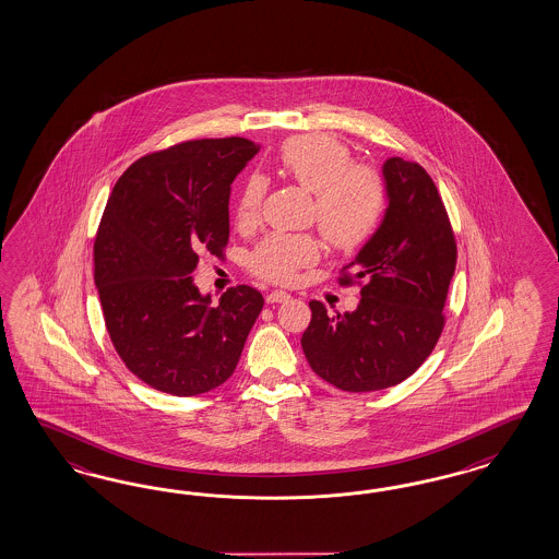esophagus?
<instances>
[{
  "label": "esophagus",
  "mask_w": 559,
  "mask_h": 559,
  "mask_svg": "<svg viewBox=\"0 0 559 559\" xmlns=\"http://www.w3.org/2000/svg\"><path fill=\"white\" fill-rule=\"evenodd\" d=\"M288 299H290V295L285 290H272L266 295V304L269 305L287 304Z\"/></svg>",
  "instance_id": "1"
}]
</instances>
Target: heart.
Masks as SVG:
<instances>
[{
    "label": "heart",
    "mask_w": 559,
    "mask_h": 559,
    "mask_svg": "<svg viewBox=\"0 0 559 559\" xmlns=\"http://www.w3.org/2000/svg\"><path fill=\"white\" fill-rule=\"evenodd\" d=\"M276 169L313 194L316 223L332 248L350 252L379 229L388 209L385 180L377 169L353 164V153L336 136H290L278 150ZM264 194V178L250 176L237 201L241 225L258 221ZM318 255V243L311 237L274 234L258 243L250 255V269L272 283H288Z\"/></svg>",
    "instance_id": "heart-1"
}]
</instances>
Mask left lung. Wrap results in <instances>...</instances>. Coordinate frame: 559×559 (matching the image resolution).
<instances>
[{
    "mask_svg": "<svg viewBox=\"0 0 559 559\" xmlns=\"http://www.w3.org/2000/svg\"><path fill=\"white\" fill-rule=\"evenodd\" d=\"M388 209L379 229L346 266L360 283L355 311L330 316L311 301L301 338L316 374L342 391L402 383L437 346L457 246L439 190L426 169L402 157L383 164Z\"/></svg>",
    "mask_w": 559,
    "mask_h": 559,
    "instance_id": "left-lung-1",
    "label": "left lung"
}]
</instances>
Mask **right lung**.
I'll return each mask as SVG.
<instances>
[{"label": "right lung", "instance_id": "obj_1", "mask_svg": "<svg viewBox=\"0 0 559 559\" xmlns=\"http://www.w3.org/2000/svg\"><path fill=\"white\" fill-rule=\"evenodd\" d=\"M258 150L243 136L178 143L136 159L108 197L94 281L117 353L153 390L190 397L236 371L264 297L239 285L211 305L190 274L223 254L231 182Z\"/></svg>", "mask_w": 559, "mask_h": 559}]
</instances>
